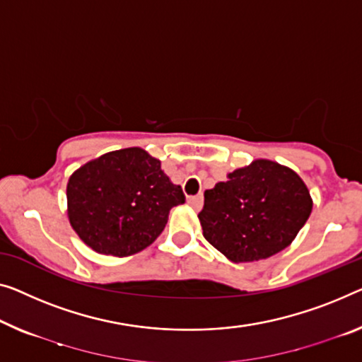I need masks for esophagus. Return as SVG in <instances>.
I'll return each instance as SVG.
<instances>
[{
  "label": "esophagus",
  "instance_id": "34e87169",
  "mask_svg": "<svg viewBox=\"0 0 362 362\" xmlns=\"http://www.w3.org/2000/svg\"><path fill=\"white\" fill-rule=\"evenodd\" d=\"M188 204L195 209V211H199L203 206V195H197V197H190L188 198Z\"/></svg>",
  "mask_w": 362,
  "mask_h": 362
}]
</instances>
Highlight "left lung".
<instances>
[{
  "mask_svg": "<svg viewBox=\"0 0 362 362\" xmlns=\"http://www.w3.org/2000/svg\"><path fill=\"white\" fill-rule=\"evenodd\" d=\"M312 211L305 183L267 159L229 174L204 192L198 218L203 235L234 263L263 260L286 249Z\"/></svg>",
  "mask_w": 362,
  "mask_h": 362,
  "instance_id": "left-lung-1",
  "label": "left lung"
}]
</instances>
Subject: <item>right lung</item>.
Returning <instances> with one entry per match:
<instances>
[{
  "instance_id": "add662e5",
  "label": "right lung",
  "mask_w": 362,
  "mask_h": 362,
  "mask_svg": "<svg viewBox=\"0 0 362 362\" xmlns=\"http://www.w3.org/2000/svg\"><path fill=\"white\" fill-rule=\"evenodd\" d=\"M68 218L90 249L113 257L141 252L163 233L169 211L185 203L160 160L144 149L104 154L69 177Z\"/></svg>"
}]
</instances>
